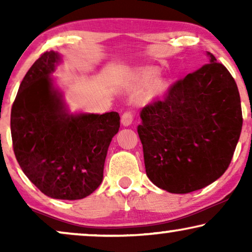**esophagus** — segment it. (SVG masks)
<instances>
[{
    "mask_svg": "<svg viewBox=\"0 0 252 252\" xmlns=\"http://www.w3.org/2000/svg\"><path fill=\"white\" fill-rule=\"evenodd\" d=\"M133 119H134L133 113L130 111H126L124 112L122 116V124L124 126H129L130 124L133 123Z\"/></svg>",
    "mask_w": 252,
    "mask_h": 252,
    "instance_id": "34e87169",
    "label": "esophagus"
}]
</instances>
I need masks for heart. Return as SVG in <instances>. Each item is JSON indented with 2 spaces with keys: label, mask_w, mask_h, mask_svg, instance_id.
I'll list each match as a JSON object with an SVG mask.
<instances>
[{
  "label": "heart",
  "mask_w": 252,
  "mask_h": 252,
  "mask_svg": "<svg viewBox=\"0 0 252 252\" xmlns=\"http://www.w3.org/2000/svg\"><path fill=\"white\" fill-rule=\"evenodd\" d=\"M158 71L156 68H149V70L142 71L140 74H137L135 77V80H134V84L135 85H144L148 84V82L151 81L149 86V92L151 94H155V93L159 92L161 88L164 87V81L160 80V79H156V80L152 81L155 77H156Z\"/></svg>",
  "instance_id": "1"
}]
</instances>
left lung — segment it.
<instances>
[{
	"label": "left lung",
	"instance_id": "1",
	"mask_svg": "<svg viewBox=\"0 0 252 252\" xmlns=\"http://www.w3.org/2000/svg\"><path fill=\"white\" fill-rule=\"evenodd\" d=\"M209 64L173 84L141 111L144 166L154 185L173 194L202 189L228 168L242 129V109L229 71Z\"/></svg>",
	"mask_w": 252,
	"mask_h": 252
}]
</instances>
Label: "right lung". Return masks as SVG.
<instances>
[{"label":"right lung","instance_id":"obj_1","mask_svg":"<svg viewBox=\"0 0 252 252\" xmlns=\"http://www.w3.org/2000/svg\"><path fill=\"white\" fill-rule=\"evenodd\" d=\"M61 56L47 51L19 86L11 109L15 156L27 178L44 195L81 199L103 180L106 153L118 133V112L70 115L50 74Z\"/></svg>","mask_w":252,"mask_h":252}]
</instances>
